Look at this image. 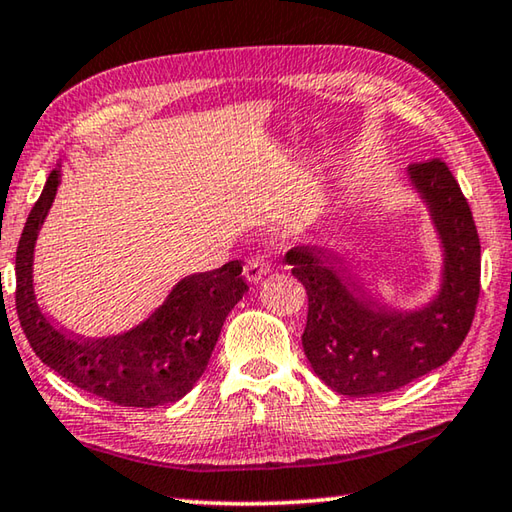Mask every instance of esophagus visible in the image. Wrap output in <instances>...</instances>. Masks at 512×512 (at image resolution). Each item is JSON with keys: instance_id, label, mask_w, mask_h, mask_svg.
Segmentation results:
<instances>
[{"instance_id": "34e87169", "label": "esophagus", "mask_w": 512, "mask_h": 512, "mask_svg": "<svg viewBox=\"0 0 512 512\" xmlns=\"http://www.w3.org/2000/svg\"><path fill=\"white\" fill-rule=\"evenodd\" d=\"M268 271H271V262H268L266 255L250 257L244 266V275L250 284H257Z\"/></svg>"}]
</instances>
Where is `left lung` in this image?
I'll return each mask as SVG.
<instances>
[{
    "label": "left lung",
    "mask_w": 512,
    "mask_h": 512,
    "mask_svg": "<svg viewBox=\"0 0 512 512\" xmlns=\"http://www.w3.org/2000/svg\"><path fill=\"white\" fill-rule=\"evenodd\" d=\"M409 180L443 246L440 289L424 307L377 305L314 246L287 253L309 298L302 348L339 395L397 391L452 359L470 332L481 291V244L470 205L443 160L411 164Z\"/></svg>",
    "instance_id": "left-lung-1"
}]
</instances>
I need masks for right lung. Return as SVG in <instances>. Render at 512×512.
I'll return each instance as SVG.
<instances>
[{"label": "right lung", "instance_id": "add662e5", "mask_svg": "<svg viewBox=\"0 0 512 512\" xmlns=\"http://www.w3.org/2000/svg\"><path fill=\"white\" fill-rule=\"evenodd\" d=\"M58 185L60 169H54L15 255L17 318L33 352L69 384L112 404L151 409L178 402L201 379L225 316L248 291L241 262L183 277L149 318L124 334L106 339L69 334L42 314L33 291V250Z\"/></svg>", "mask_w": 512, "mask_h": 512}]
</instances>
